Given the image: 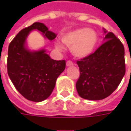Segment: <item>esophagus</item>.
I'll return each instance as SVG.
<instances>
[{
  "label": "esophagus",
  "mask_w": 131,
  "mask_h": 131,
  "mask_svg": "<svg viewBox=\"0 0 131 131\" xmlns=\"http://www.w3.org/2000/svg\"><path fill=\"white\" fill-rule=\"evenodd\" d=\"M66 66H73V63L71 60H68L66 62Z\"/></svg>",
  "instance_id": "obj_1"
}]
</instances>
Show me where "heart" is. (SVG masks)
I'll return each instance as SVG.
<instances>
[{
    "label": "heart",
    "mask_w": 131,
    "mask_h": 131,
    "mask_svg": "<svg viewBox=\"0 0 131 131\" xmlns=\"http://www.w3.org/2000/svg\"><path fill=\"white\" fill-rule=\"evenodd\" d=\"M62 41L71 48L74 55L85 58L94 51L98 42V34L92 29L79 28L64 34ZM56 47L62 49L59 43H56Z\"/></svg>",
    "instance_id": "b5f03b06"
}]
</instances>
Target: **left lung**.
Here are the masks:
<instances>
[{
  "instance_id": "left-lung-1",
  "label": "left lung",
  "mask_w": 131,
  "mask_h": 131,
  "mask_svg": "<svg viewBox=\"0 0 131 131\" xmlns=\"http://www.w3.org/2000/svg\"><path fill=\"white\" fill-rule=\"evenodd\" d=\"M103 42L92 54L77 60L80 76L76 88L81 98L98 101L109 96L125 73L123 44L112 32L104 30Z\"/></svg>"
}]
</instances>
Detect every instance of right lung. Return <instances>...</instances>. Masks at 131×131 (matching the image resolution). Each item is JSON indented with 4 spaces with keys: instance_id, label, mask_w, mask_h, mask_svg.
I'll return each instance as SVG.
<instances>
[{
    "instance_id": "right-lung-1",
    "label": "right lung",
    "mask_w": 131,
    "mask_h": 131,
    "mask_svg": "<svg viewBox=\"0 0 131 131\" xmlns=\"http://www.w3.org/2000/svg\"><path fill=\"white\" fill-rule=\"evenodd\" d=\"M33 30H39L50 41L57 36L41 23H34L23 29L9 43L7 71L13 84L24 98L40 102L51 95L57 79L66 68V60H54L43 49L28 50L25 43Z\"/></svg>"
}]
</instances>
